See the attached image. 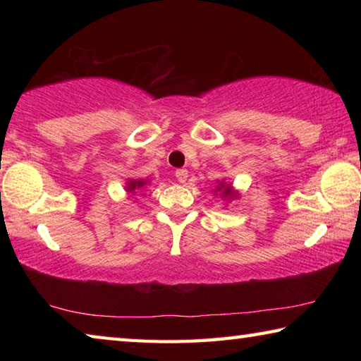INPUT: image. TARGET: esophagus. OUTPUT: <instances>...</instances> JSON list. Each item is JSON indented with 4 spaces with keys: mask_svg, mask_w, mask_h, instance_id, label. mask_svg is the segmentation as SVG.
I'll return each mask as SVG.
<instances>
[{
    "mask_svg": "<svg viewBox=\"0 0 361 361\" xmlns=\"http://www.w3.org/2000/svg\"><path fill=\"white\" fill-rule=\"evenodd\" d=\"M175 176L180 183H185L188 180V170L186 169H178L175 170Z\"/></svg>",
    "mask_w": 361,
    "mask_h": 361,
    "instance_id": "esophagus-1",
    "label": "esophagus"
}]
</instances>
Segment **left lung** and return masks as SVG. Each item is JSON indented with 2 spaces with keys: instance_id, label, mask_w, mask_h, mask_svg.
I'll use <instances>...</instances> for the list:
<instances>
[{
  "instance_id": "obj_1",
  "label": "left lung",
  "mask_w": 361,
  "mask_h": 361,
  "mask_svg": "<svg viewBox=\"0 0 361 361\" xmlns=\"http://www.w3.org/2000/svg\"><path fill=\"white\" fill-rule=\"evenodd\" d=\"M218 191H223V195H232L231 188L229 186H224V183H221V185L218 186Z\"/></svg>"
}]
</instances>
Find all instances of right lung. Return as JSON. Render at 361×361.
<instances>
[{"mask_svg":"<svg viewBox=\"0 0 361 361\" xmlns=\"http://www.w3.org/2000/svg\"><path fill=\"white\" fill-rule=\"evenodd\" d=\"M146 185V181H142V180H138V181H130L129 183V191L130 192H135V189H138V188H143Z\"/></svg>","mask_w":361,"mask_h":361,"instance_id":"add662e5","label":"right lung"}]
</instances>
